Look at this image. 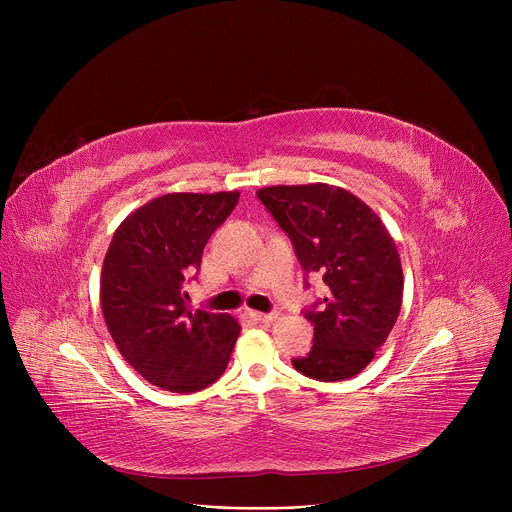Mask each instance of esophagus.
Returning a JSON list of instances; mask_svg holds the SVG:
<instances>
[{
  "instance_id": "1",
  "label": "esophagus",
  "mask_w": 512,
  "mask_h": 512,
  "mask_svg": "<svg viewBox=\"0 0 512 512\" xmlns=\"http://www.w3.org/2000/svg\"><path fill=\"white\" fill-rule=\"evenodd\" d=\"M247 315L255 321H259V324H272V321L276 319V313H259V311H247Z\"/></svg>"
}]
</instances>
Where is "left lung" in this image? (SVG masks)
Wrapping results in <instances>:
<instances>
[{
    "instance_id": "1",
    "label": "left lung",
    "mask_w": 512,
    "mask_h": 512,
    "mask_svg": "<svg viewBox=\"0 0 512 512\" xmlns=\"http://www.w3.org/2000/svg\"><path fill=\"white\" fill-rule=\"evenodd\" d=\"M257 197L290 236L301 265L328 286L321 307L305 311L315 342L294 369L319 382L353 378L400 313L405 280L394 238L378 213L334 184L265 186Z\"/></svg>"
}]
</instances>
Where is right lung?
Listing matches in <instances>:
<instances>
[{
    "label": "right lung",
    "instance_id": "add662e5",
    "mask_svg": "<svg viewBox=\"0 0 512 512\" xmlns=\"http://www.w3.org/2000/svg\"><path fill=\"white\" fill-rule=\"evenodd\" d=\"M240 193H170L126 215L101 267V311L126 363L147 382L188 394L228 367L240 324L228 313L191 311L182 282L199 270L205 242Z\"/></svg>",
    "mask_w": 512,
    "mask_h": 512
}]
</instances>
